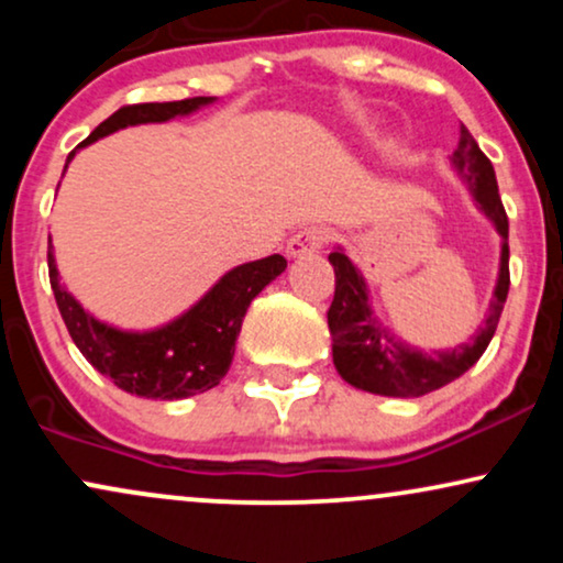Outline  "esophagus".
<instances>
[{"label": "esophagus", "instance_id": "34e87169", "mask_svg": "<svg viewBox=\"0 0 563 563\" xmlns=\"http://www.w3.org/2000/svg\"><path fill=\"white\" fill-rule=\"evenodd\" d=\"M331 232L328 228H320V224H312V228H303L296 232L294 238L288 241V256H303V254H312V251L322 249L328 243Z\"/></svg>", "mask_w": 563, "mask_h": 563}]
</instances>
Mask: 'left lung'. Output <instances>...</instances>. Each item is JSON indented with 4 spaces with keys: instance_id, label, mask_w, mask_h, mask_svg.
Wrapping results in <instances>:
<instances>
[{
    "instance_id": "obj_1",
    "label": "left lung",
    "mask_w": 563,
    "mask_h": 563,
    "mask_svg": "<svg viewBox=\"0 0 563 563\" xmlns=\"http://www.w3.org/2000/svg\"><path fill=\"white\" fill-rule=\"evenodd\" d=\"M452 166L466 179L476 203L482 206L484 214L493 219L503 238L500 277H497L487 320L468 344H461L452 352L426 354L410 349L378 325V320L371 312V303H367L363 275L341 251H331L328 260H331L335 273V294L331 309H328V328L333 335V365L339 376L357 389L384 394V397H423V394L442 389V386L461 378L471 365H476V360L493 341L510 286L508 217L503 209L500 192H497L493 161L479 151L466 126H461V140L452 153Z\"/></svg>"
}]
</instances>
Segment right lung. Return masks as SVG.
Instances as JSON below:
<instances>
[{"instance_id":"obj_1","label":"right lung","mask_w":563,"mask_h":563,"mask_svg":"<svg viewBox=\"0 0 563 563\" xmlns=\"http://www.w3.org/2000/svg\"><path fill=\"white\" fill-rule=\"evenodd\" d=\"M211 100L214 97H187L177 102L124 106L111 119L102 121L79 147L106 137L115 129L169 121L174 115L192 113L200 106H209ZM74 153L76 151L68 153V161L74 158ZM47 262L57 309H60L70 339L87 357V363L111 378L119 389L145 399H185L214 389L230 371L249 303L288 267L280 254L241 264V267L230 269L183 318L158 328V331L126 333L84 312L81 303L60 286L53 245L47 251Z\"/></svg>"}]
</instances>
